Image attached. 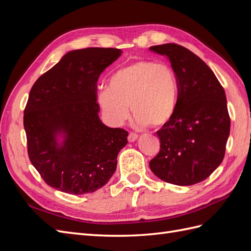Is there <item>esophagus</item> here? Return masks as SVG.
<instances>
[{
  "label": "esophagus",
  "instance_id": "34e87169",
  "mask_svg": "<svg viewBox=\"0 0 251 251\" xmlns=\"http://www.w3.org/2000/svg\"><path fill=\"white\" fill-rule=\"evenodd\" d=\"M138 139V135L135 134V133H130L127 136V140L128 142H134Z\"/></svg>",
  "mask_w": 251,
  "mask_h": 251
}]
</instances>
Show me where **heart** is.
I'll return each mask as SVG.
<instances>
[{"label":"heart","instance_id":"1","mask_svg":"<svg viewBox=\"0 0 251 251\" xmlns=\"http://www.w3.org/2000/svg\"><path fill=\"white\" fill-rule=\"evenodd\" d=\"M179 86L171 66L138 59L120 68L100 91L97 101L105 118L121 126L130 116V105L139 126L161 127L178 108Z\"/></svg>","mask_w":251,"mask_h":251}]
</instances>
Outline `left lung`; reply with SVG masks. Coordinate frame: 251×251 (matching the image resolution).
<instances>
[{
  "label": "left lung",
  "mask_w": 251,
  "mask_h": 251,
  "mask_svg": "<svg viewBox=\"0 0 251 251\" xmlns=\"http://www.w3.org/2000/svg\"><path fill=\"white\" fill-rule=\"evenodd\" d=\"M151 52L170 60L179 86L174 118L157 132L160 151L150 168L165 182L193 185L209 177L223 161L230 132L224 89L215 73L192 51L163 44Z\"/></svg>",
  "instance_id": "obj_1"
}]
</instances>
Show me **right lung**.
Returning a JSON list of instances; mask_svg holds the SVG:
<instances>
[{
	"instance_id": "1",
	"label": "right lung",
	"mask_w": 251,
	"mask_h": 251,
	"mask_svg": "<svg viewBox=\"0 0 251 251\" xmlns=\"http://www.w3.org/2000/svg\"><path fill=\"white\" fill-rule=\"evenodd\" d=\"M121 54L114 48L69 51L30 91L24 111L29 159L57 191L94 193L116 171L128 134L102 124L96 89L100 75Z\"/></svg>"
}]
</instances>
